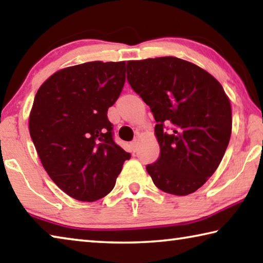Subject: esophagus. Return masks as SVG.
<instances>
[{"mask_svg":"<svg viewBox=\"0 0 263 263\" xmlns=\"http://www.w3.org/2000/svg\"><path fill=\"white\" fill-rule=\"evenodd\" d=\"M138 140H139V139H138V137H136L135 139H133V140L131 141V147H132L133 152H136V151H137V147H138Z\"/></svg>","mask_w":263,"mask_h":263,"instance_id":"obj_1","label":"esophagus"}]
</instances>
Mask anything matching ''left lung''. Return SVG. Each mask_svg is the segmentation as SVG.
<instances>
[{
    "mask_svg": "<svg viewBox=\"0 0 263 263\" xmlns=\"http://www.w3.org/2000/svg\"><path fill=\"white\" fill-rule=\"evenodd\" d=\"M126 73L157 122L160 155L146 171L164 193H195L216 172L230 141L232 112L221 84L175 57L127 61Z\"/></svg>",
    "mask_w": 263,
    "mask_h": 263,
    "instance_id": "1",
    "label": "left lung"
}]
</instances>
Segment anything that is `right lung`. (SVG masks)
I'll list each match as a JSON object with an SVG mask.
<instances>
[{"label": "right lung", "mask_w": 263, "mask_h": 263, "mask_svg": "<svg viewBox=\"0 0 263 263\" xmlns=\"http://www.w3.org/2000/svg\"><path fill=\"white\" fill-rule=\"evenodd\" d=\"M124 83L125 62L92 61L54 73L35 94L31 139L52 181L78 201L108 195L131 158L108 119Z\"/></svg>", "instance_id": "right-lung-1"}]
</instances>
